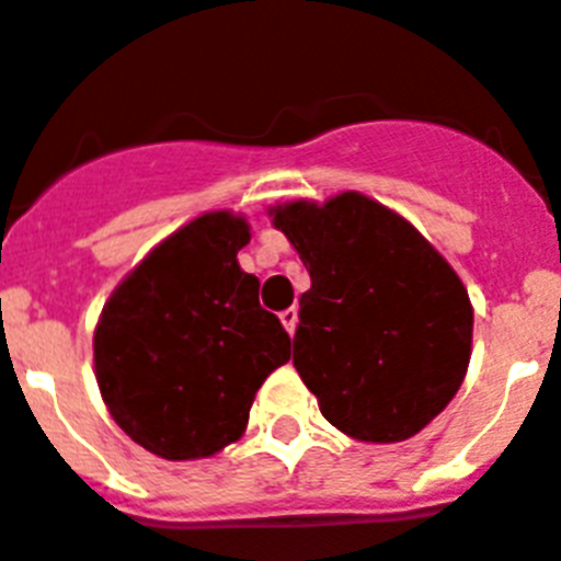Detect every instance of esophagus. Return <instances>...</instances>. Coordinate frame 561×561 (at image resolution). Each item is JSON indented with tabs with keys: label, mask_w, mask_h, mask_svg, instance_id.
Returning <instances> with one entry per match:
<instances>
[{
	"label": "esophagus",
	"mask_w": 561,
	"mask_h": 561,
	"mask_svg": "<svg viewBox=\"0 0 561 561\" xmlns=\"http://www.w3.org/2000/svg\"><path fill=\"white\" fill-rule=\"evenodd\" d=\"M279 319H282V324H285V331H288L290 336H294V333H296V324H299V310H296V308L282 310Z\"/></svg>",
	"instance_id": "obj_1"
}]
</instances>
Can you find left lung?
I'll list each match as a JSON object with an SVG mask.
<instances>
[{"mask_svg":"<svg viewBox=\"0 0 561 561\" xmlns=\"http://www.w3.org/2000/svg\"><path fill=\"white\" fill-rule=\"evenodd\" d=\"M310 273L294 365L319 411L359 442H404L448 408L473 342L462 279L397 210L359 191L271 208Z\"/></svg>","mask_w":561,"mask_h":561,"instance_id":"left-lung-1","label":"left lung"}]
</instances>
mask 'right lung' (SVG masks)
Here are the masks:
<instances>
[{"label":"right lung","mask_w":561,"mask_h":561,"mask_svg":"<svg viewBox=\"0 0 561 561\" xmlns=\"http://www.w3.org/2000/svg\"><path fill=\"white\" fill-rule=\"evenodd\" d=\"M248 242L244 216H196L116 285L93 331L113 422L171 462L237 442L256 390L290 359V336L259 305V279L239 267Z\"/></svg>","instance_id":"1"}]
</instances>
